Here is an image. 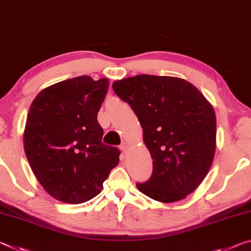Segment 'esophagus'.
<instances>
[{
	"instance_id": "esophagus-1",
	"label": "esophagus",
	"mask_w": 251,
	"mask_h": 251,
	"mask_svg": "<svg viewBox=\"0 0 251 251\" xmlns=\"http://www.w3.org/2000/svg\"><path fill=\"white\" fill-rule=\"evenodd\" d=\"M130 147V145L128 142H123V143H121V146H120V149L122 150V152L123 153H126V150H128V148Z\"/></svg>"
}]
</instances>
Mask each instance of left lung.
Here are the masks:
<instances>
[{"label":"left lung","mask_w":251,"mask_h":251,"mask_svg":"<svg viewBox=\"0 0 251 251\" xmlns=\"http://www.w3.org/2000/svg\"><path fill=\"white\" fill-rule=\"evenodd\" d=\"M134 111L150 151L152 175L137 188L160 202H175L206 178L216 151V114L195 85L180 77L140 75L113 82Z\"/></svg>","instance_id":"8db88e82"}]
</instances>
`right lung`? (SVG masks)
I'll return each instance as SVG.
<instances>
[{"label": "right lung", "mask_w": 251, "mask_h": 251, "mask_svg": "<svg viewBox=\"0 0 251 251\" xmlns=\"http://www.w3.org/2000/svg\"><path fill=\"white\" fill-rule=\"evenodd\" d=\"M108 89V79L72 77L43 89L28 110V163L44 190L62 202L94 198L119 163L120 150L102 143L97 119Z\"/></svg>", "instance_id": "obj_1"}]
</instances>
